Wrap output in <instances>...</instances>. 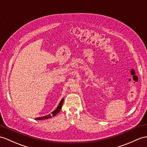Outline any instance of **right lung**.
<instances>
[{
	"label": "right lung",
	"instance_id": "obj_1",
	"mask_svg": "<svg viewBox=\"0 0 147 147\" xmlns=\"http://www.w3.org/2000/svg\"><path fill=\"white\" fill-rule=\"evenodd\" d=\"M63 98H62L61 100V101L60 102L59 104L58 105V107H57V109L54 110L53 111V112L51 113V114H49L48 115H45L44 117H37L35 119V120H45V119H51L52 117L56 115L57 113H58L60 110L62 109V107L63 105Z\"/></svg>",
	"mask_w": 147,
	"mask_h": 147
}]
</instances>
